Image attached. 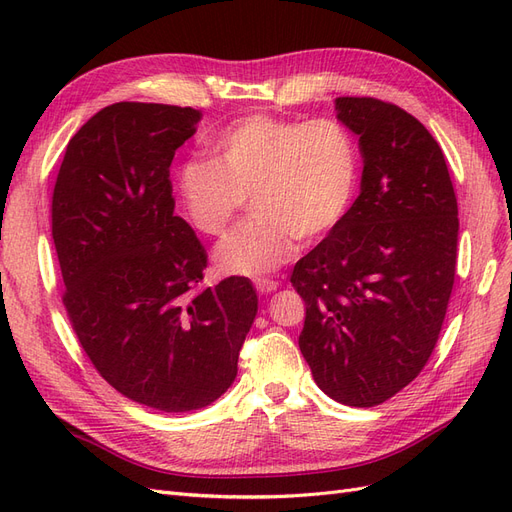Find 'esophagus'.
Here are the masks:
<instances>
[{
	"label": "esophagus",
	"instance_id": "esophagus-1",
	"mask_svg": "<svg viewBox=\"0 0 512 512\" xmlns=\"http://www.w3.org/2000/svg\"><path fill=\"white\" fill-rule=\"evenodd\" d=\"M280 288V282H273V280H258L256 282V290L262 294H271Z\"/></svg>",
	"mask_w": 512,
	"mask_h": 512
}]
</instances>
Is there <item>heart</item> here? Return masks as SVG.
<instances>
[{
    "label": "heart",
    "instance_id": "1",
    "mask_svg": "<svg viewBox=\"0 0 512 512\" xmlns=\"http://www.w3.org/2000/svg\"><path fill=\"white\" fill-rule=\"evenodd\" d=\"M209 162L177 170L185 220L220 235L250 198L252 220L230 230L213 252L222 275L265 277L344 220L359 183L354 138L335 119L286 121L250 115L207 141Z\"/></svg>",
    "mask_w": 512,
    "mask_h": 512
}]
</instances>
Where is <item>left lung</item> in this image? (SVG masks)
Wrapping results in <instances>:
<instances>
[{"label": "left lung", "mask_w": 512, "mask_h": 512, "mask_svg": "<svg viewBox=\"0 0 512 512\" xmlns=\"http://www.w3.org/2000/svg\"><path fill=\"white\" fill-rule=\"evenodd\" d=\"M359 136L361 192L344 220L294 265L299 348L320 391L371 408L408 386L433 352L457 262V198L421 121L376 98H337Z\"/></svg>", "instance_id": "obj_1"}]
</instances>
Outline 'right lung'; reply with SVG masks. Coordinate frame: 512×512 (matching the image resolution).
<instances>
[{"instance_id":"obj_1","label":"right lung","mask_w":512,"mask_h":512,"mask_svg":"<svg viewBox=\"0 0 512 512\" xmlns=\"http://www.w3.org/2000/svg\"><path fill=\"white\" fill-rule=\"evenodd\" d=\"M200 117L190 106H106L72 136L53 190L76 337L113 389L162 412L226 393L258 312L247 277L200 288L207 254L175 215L168 168Z\"/></svg>"}]
</instances>
